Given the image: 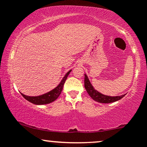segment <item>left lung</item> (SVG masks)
Masks as SVG:
<instances>
[{
	"instance_id": "obj_1",
	"label": "left lung",
	"mask_w": 147,
	"mask_h": 147,
	"mask_svg": "<svg viewBox=\"0 0 147 147\" xmlns=\"http://www.w3.org/2000/svg\"><path fill=\"white\" fill-rule=\"evenodd\" d=\"M84 75H85V77H84V86H85L86 90L88 95L90 96L91 98L95 100V102L109 104V103L117 102V101L123 98L126 95V94L120 96H109L104 95V94L101 93L99 91L94 88L93 86L91 84L86 74H85Z\"/></svg>"
}]
</instances>
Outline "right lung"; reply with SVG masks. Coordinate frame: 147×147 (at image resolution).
<instances>
[{"label":"right lung","mask_w":147,"mask_h":147,"mask_svg":"<svg viewBox=\"0 0 147 147\" xmlns=\"http://www.w3.org/2000/svg\"><path fill=\"white\" fill-rule=\"evenodd\" d=\"M71 71L72 70H69L63 77V79H61V81L60 83L58 84V86L55 87L54 89H52V90L46 92V93L38 96H28L25 95L24 94L21 93V94L25 99H27V100L28 101V102L32 103L34 104H36V105H43V104H50V103L56 100V99L58 98L59 96L60 95L61 92L62 91V89H63L64 83H65L67 77H68V76Z\"/></svg>","instance_id":"right-lung-1"}]
</instances>
